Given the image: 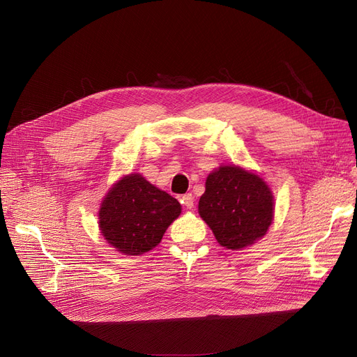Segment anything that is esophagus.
I'll list each match as a JSON object with an SVG mask.
<instances>
[{
  "instance_id": "1",
  "label": "esophagus",
  "mask_w": 357,
  "mask_h": 357,
  "mask_svg": "<svg viewBox=\"0 0 357 357\" xmlns=\"http://www.w3.org/2000/svg\"><path fill=\"white\" fill-rule=\"evenodd\" d=\"M181 202L185 205L186 210H192L194 208V197H192V194H185L181 198Z\"/></svg>"
}]
</instances>
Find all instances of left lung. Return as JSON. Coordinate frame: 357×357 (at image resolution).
<instances>
[{"instance_id":"1","label":"left lung","mask_w":357,"mask_h":357,"mask_svg":"<svg viewBox=\"0 0 357 357\" xmlns=\"http://www.w3.org/2000/svg\"><path fill=\"white\" fill-rule=\"evenodd\" d=\"M198 213L222 248L241 250L265 237L275 214L268 182L237 165H221L207 176Z\"/></svg>"}]
</instances>
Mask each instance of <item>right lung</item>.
<instances>
[{
    "instance_id": "right-lung-1",
    "label": "right lung",
    "mask_w": 357,
    "mask_h": 357,
    "mask_svg": "<svg viewBox=\"0 0 357 357\" xmlns=\"http://www.w3.org/2000/svg\"><path fill=\"white\" fill-rule=\"evenodd\" d=\"M181 211V204L172 195L140 174H130L112 183L102 198L98 227L111 248L127 256H139L159 245Z\"/></svg>"
}]
</instances>
